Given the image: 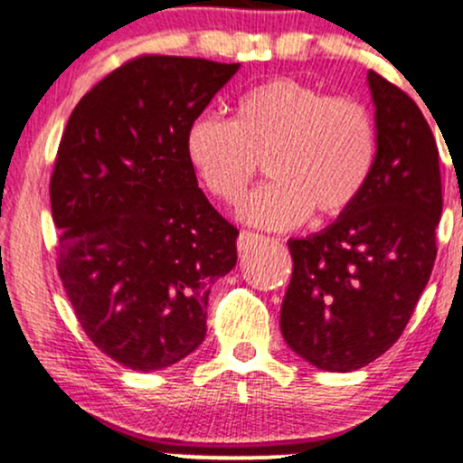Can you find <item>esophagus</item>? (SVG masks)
Returning <instances> with one entry per match:
<instances>
[{
    "label": "esophagus",
    "mask_w": 463,
    "mask_h": 463,
    "mask_svg": "<svg viewBox=\"0 0 463 463\" xmlns=\"http://www.w3.org/2000/svg\"><path fill=\"white\" fill-rule=\"evenodd\" d=\"M259 243H263V237H261V235H254V232L243 231L241 235H239V239H237V250H239V254L250 252V250L257 248Z\"/></svg>",
    "instance_id": "esophagus-1"
}]
</instances>
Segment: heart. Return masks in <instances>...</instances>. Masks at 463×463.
Returning <instances> with one entry per match:
<instances>
[{
	"label": "heart",
	"mask_w": 463,
	"mask_h": 463,
	"mask_svg": "<svg viewBox=\"0 0 463 463\" xmlns=\"http://www.w3.org/2000/svg\"><path fill=\"white\" fill-rule=\"evenodd\" d=\"M184 152L202 187L226 206L246 198L259 163L274 180L243 206V220L285 231L337 217L364 194L376 161V126L368 106L331 98L294 78H274L243 93L232 119L198 115Z\"/></svg>",
	"instance_id": "heart-1"
}]
</instances>
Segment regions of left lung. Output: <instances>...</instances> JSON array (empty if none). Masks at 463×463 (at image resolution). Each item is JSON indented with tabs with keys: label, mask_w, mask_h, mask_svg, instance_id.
<instances>
[{
	"label": "left lung",
	"mask_w": 463,
	"mask_h": 463,
	"mask_svg": "<svg viewBox=\"0 0 463 463\" xmlns=\"http://www.w3.org/2000/svg\"><path fill=\"white\" fill-rule=\"evenodd\" d=\"M376 161L364 194L331 226L291 239L280 307L287 346L328 372L368 365L405 331L431 276L442 215L439 152L422 110L368 73Z\"/></svg>",
	"instance_id": "left-lung-1"
}]
</instances>
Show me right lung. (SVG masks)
Segmentation results:
<instances>
[{"mask_svg": "<svg viewBox=\"0 0 463 463\" xmlns=\"http://www.w3.org/2000/svg\"><path fill=\"white\" fill-rule=\"evenodd\" d=\"M239 62L143 54L80 99L50 180L58 276L80 326L117 364L167 368L206 335L211 285L239 231L198 187L184 135Z\"/></svg>", "mask_w": 463, "mask_h": 463, "instance_id": "1", "label": "right lung"}]
</instances>
